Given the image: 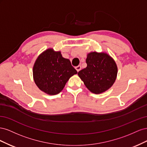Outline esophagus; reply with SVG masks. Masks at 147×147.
<instances>
[{
  "label": "esophagus",
  "mask_w": 147,
  "mask_h": 147,
  "mask_svg": "<svg viewBox=\"0 0 147 147\" xmlns=\"http://www.w3.org/2000/svg\"><path fill=\"white\" fill-rule=\"evenodd\" d=\"M81 68H82V67H81V66H80V65H78V66H77V67H75V69H76L77 72H78L79 71L81 70Z\"/></svg>",
  "instance_id": "esophagus-1"
}]
</instances>
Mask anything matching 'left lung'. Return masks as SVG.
Instances as JSON below:
<instances>
[{"instance_id": "obj_1", "label": "left lung", "mask_w": 147, "mask_h": 147, "mask_svg": "<svg viewBox=\"0 0 147 147\" xmlns=\"http://www.w3.org/2000/svg\"><path fill=\"white\" fill-rule=\"evenodd\" d=\"M87 67L78 75L91 92L100 94L113 85L118 69L114 60L106 53L92 52L86 59Z\"/></svg>"}]
</instances>
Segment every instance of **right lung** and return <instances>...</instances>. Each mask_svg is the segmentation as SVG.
<instances>
[{
  "label": "right lung",
  "mask_w": 147,
  "mask_h": 147,
  "mask_svg": "<svg viewBox=\"0 0 147 147\" xmlns=\"http://www.w3.org/2000/svg\"><path fill=\"white\" fill-rule=\"evenodd\" d=\"M77 71L61 52L52 49L38 56L33 67L34 80L40 90L48 94L55 95L63 90L69 79Z\"/></svg>",
  "instance_id": "right-lung-1"
}]
</instances>
